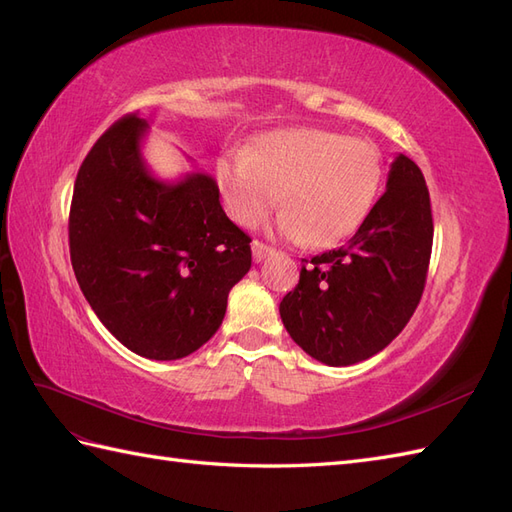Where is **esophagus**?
<instances>
[{
  "mask_svg": "<svg viewBox=\"0 0 512 512\" xmlns=\"http://www.w3.org/2000/svg\"><path fill=\"white\" fill-rule=\"evenodd\" d=\"M273 254V247L260 243V241H252V256H254V262H262L267 256Z\"/></svg>",
  "mask_w": 512,
  "mask_h": 512,
  "instance_id": "obj_1",
  "label": "esophagus"
}]
</instances>
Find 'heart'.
Returning a JSON list of instances; mask_svg holds the SVG:
<instances>
[{
  "label": "heart",
  "mask_w": 512,
  "mask_h": 512,
  "mask_svg": "<svg viewBox=\"0 0 512 512\" xmlns=\"http://www.w3.org/2000/svg\"><path fill=\"white\" fill-rule=\"evenodd\" d=\"M378 149L363 138L316 128L277 130L250 153L218 162V188L232 222L258 226L280 203L275 230L290 241L329 247L354 235L376 203Z\"/></svg>",
  "instance_id": "obj_1"
}]
</instances>
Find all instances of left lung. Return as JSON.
<instances>
[{
  "mask_svg": "<svg viewBox=\"0 0 512 512\" xmlns=\"http://www.w3.org/2000/svg\"><path fill=\"white\" fill-rule=\"evenodd\" d=\"M433 243L425 177L404 153L386 192L337 250L314 256L280 303L286 331L312 359L346 367L378 354L421 301Z\"/></svg>",
  "mask_w": 512,
  "mask_h": 512,
  "instance_id": "8db88e82",
  "label": "left lung"
}]
</instances>
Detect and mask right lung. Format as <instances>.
<instances>
[{
  "label": "right lung",
  "mask_w": 512,
  "mask_h": 512,
  "mask_svg": "<svg viewBox=\"0 0 512 512\" xmlns=\"http://www.w3.org/2000/svg\"><path fill=\"white\" fill-rule=\"evenodd\" d=\"M147 121L126 115L91 147L70 207V260L85 299L128 350L192 354L220 329L228 292L252 267L207 173L162 181L143 158Z\"/></svg>",
  "instance_id": "add662e5"
}]
</instances>
